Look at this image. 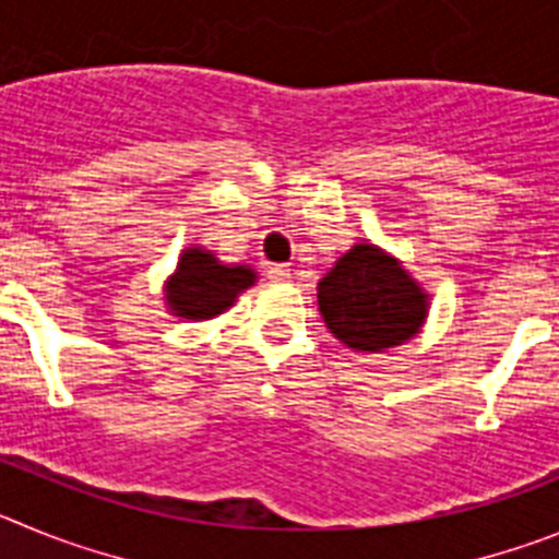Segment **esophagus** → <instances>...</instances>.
I'll return each instance as SVG.
<instances>
[{
	"label": "esophagus",
	"instance_id": "obj_1",
	"mask_svg": "<svg viewBox=\"0 0 559 559\" xmlns=\"http://www.w3.org/2000/svg\"><path fill=\"white\" fill-rule=\"evenodd\" d=\"M269 276L271 280H290V269L288 265H269Z\"/></svg>",
	"mask_w": 559,
	"mask_h": 559
}]
</instances>
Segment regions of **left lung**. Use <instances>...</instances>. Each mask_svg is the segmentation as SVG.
Listing matches in <instances>:
<instances>
[{
    "mask_svg": "<svg viewBox=\"0 0 559 559\" xmlns=\"http://www.w3.org/2000/svg\"><path fill=\"white\" fill-rule=\"evenodd\" d=\"M319 310L341 344L358 353H383L419 333L428 294L394 257L358 243L322 276Z\"/></svg>",
    "mask_w": 559,
    "mask_h": 559,
    "instance_id": "left-lung-1",
    "label": "left lung"
}]
</instances>
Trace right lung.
I'll return each instance as SVG.
<instances>
[{
    "label": "right lung",
    "mask_w": 559,
    "mask_h": 559,
    "mask_svg": "<svg viewBox=\"0 0 559 559\" xmlns=\"http://www.w3.org/2000/svg\"><path fill=\"white\" fill-rule=\"evenodd\" d=\"M254 271L249 265H224L212 251L190 246L181 254L176 274L167 280L165 299L181 319H212L231 308L237 294L254 285Z\"/></svg>",
    "instance_id": "1"
}]
</instances>
